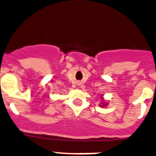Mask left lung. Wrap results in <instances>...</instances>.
Instances as JSON below:
<instances>
[{
    "instance_id": "left-lung-1",
    "label": "left lung",
    "mask_w": 156,
    "mask_h": 156,
    "mask_svg": "<svg viewBox=\"0 0 156 156\" xmlns=\"http://www.w3.org/2000/svg\"><path fill=\"white\" fill-rule=\"evenodd\" d=\"M100 102H101V103L99 104V106H100V107H106V106H108V103H107V101H106V100H104L103 95L101 97V101H100Z\"/></svg>"
}]
</instances>
